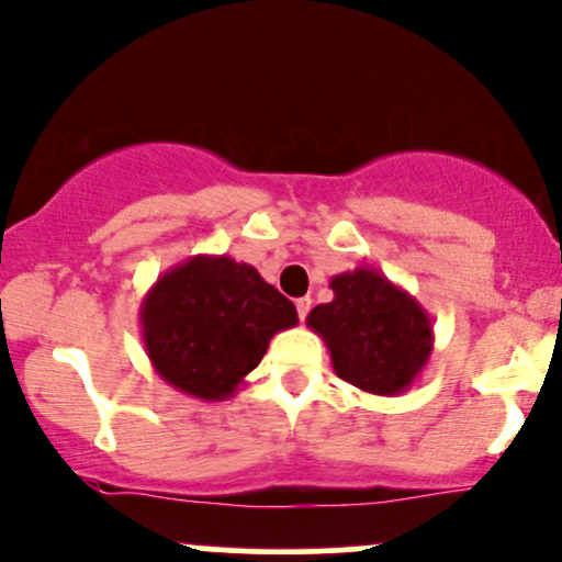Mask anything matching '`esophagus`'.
<instances>
[{
    "mask_svg": "<svg viewBox=\"0 0 562 562\" xmlns=\"http://www.w3.org/2000/svg\"><path fill=\"white\" fill-rule=\"evenodd\" d=\"M310 310H312V299H310V296L296 299V312H299L301 321H306V315H310Z\"/></svg>",
    "mask_w": 562,
    "mask_h": 562,
    "instance_id": "obj_1",
    "label": "esophagus"
}]
</instances>
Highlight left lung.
<instances>
[{
  "label": "left lung",
  "instance_id": "8db88e82",
  "mask_svg": "<svg viewBox=\"0 0 562 562\" xmlns=\"http://www.w3.org/2000/svg\"><path fill=\"white\" fill-rule=\"evenodd\" d=\"M334 299L306 317L328 347L336 376L371 395H401L434 352V321L382 271L360 266L330 277Z\"/></svg>",
  "mask_w": 562,
  "mask_h": 562
}]
</instances>
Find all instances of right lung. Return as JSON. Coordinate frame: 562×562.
Segmentation results:
<instances>
[{"label": "right lung", "instance_id": "right-lung-1", "mask_svg": "<svg viewBox=\"0 0 562 562\" xmlns=\"http://www.w3.org/2000/svg\"><path fill=\"white\" fill-rule=\"evenodd\" d=\"M296 306L228 256H193L164 271L139 306L145 352L164 382L199 401H226L261 363Z\"/></svg>", "mask_w": 562, "mask_h": 562}]
</instances>
